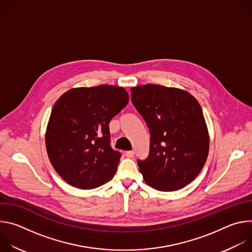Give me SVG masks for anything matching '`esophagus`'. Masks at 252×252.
Listing matches in <instances>:
<instances>
[{
    "label": "esophagus",
    "instance_id": "34e87169",
    "mask_svg": "<svg viewBox=\"0 0 252 252\" xmlns=\"http://www.w3.org/2000/svg\"><path fill=\"white\" fill-rule=\"evenodd\" d=\"M126 156L127 158H132L134 156V151H127V152H126Z\"/></svg>",
    "mask_w": 252,
    "mask_h": 252
}]
</instances>
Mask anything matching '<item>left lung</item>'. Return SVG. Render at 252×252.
<instances>
[{
    "mask_svg": "<svg viewBox=\"0 0 252 252\" xmlns=\"http://www.w3.org/2000/svg\"><path fill=\"white\" fill-rule=\"evenodd\" d=\"M131 102L146 121L150 154L137 159L145 182L160 191L190 184L202 169L209 136L201 106L189 93L158 85L131 88Z\"/></svg>",
    "mask_w": 252,
    "mask_h": 252,
    "instance_id": "obj_1",
    "label": "left lung"
}]
</instances>
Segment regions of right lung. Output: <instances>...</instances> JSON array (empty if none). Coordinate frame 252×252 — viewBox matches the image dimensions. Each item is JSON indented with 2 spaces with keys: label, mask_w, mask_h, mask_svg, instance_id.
I'll use <instances>...</instances> for the list:
<instances>
[{
  "label": "right lung",
  "mask_w": 252,
  "mask_h": 252,
  "mask_svg": "<svg viewBox=\"0 0 252 252\" xmlns=\"http://www.w3.org/2000/svg\"><path fill=\"white\" fill-rule=\"evenodd\" d=\"M127 102L124 88L107 85L71 89L56 101L46 148L64 182L91 189L113 178L122 154L111 147L109 124Z\"/></svg>",
  "instance_id": "obj_1"
}]
</instances>
